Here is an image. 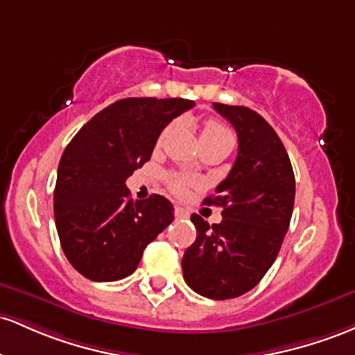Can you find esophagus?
Segmentation results:
<instances>
[{
	"label": "esophagus",
	"instance_id": "esophagus-1",
	"mask_svg": "<svg viewBox=\"0 0 355 355\" xmlns=\"http://www.w3.org/2000/svg\"><path fill=\"white\" fill-rule=\"evenodd\" d=\"M174 214H176L178 220H186V218H189L188 211H186L184 208H181V206H176V208H174Z\"/></svg>",
	"mask_w": 355,
	"mask_h": 355
}]
</instances>
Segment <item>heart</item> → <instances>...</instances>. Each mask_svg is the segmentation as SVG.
<instances>
[{
    "label": "heart",
    "instance_id": "heart-1",
    "mask_svg": "<svg viewBox=\"0 0 355 355\" xmlns=\"http://www.w3.org/2000/svg\"><path fill=\"white\" fill-rule=\"evenodd\" d=\"M173 130V124L167 125L164 130H162V134L159 135V144H161L162 141L167 137V134ZM199 139H201V146H220V147H225V149L231 150L234 146V135L231 130L226 127L225 124H221V122L218 121H206L205 125H202L201 129V135H199ZM186 188V179L182 178H174L171 179V189L174 191V193H182Z\"/></svg>",
    "mask_w": 355,
    "mask_h": 355
}]
</instances>
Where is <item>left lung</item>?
I'll list each match as a JSON object with an SVG mask.
<instances>
[{
	"instance_id": "obj_1",
	"label": "left lung",
	"mask_w": 355,
	"mask_h": 355,
	"mask_svg": "<svg viewBox=\"0 0 355 355\" xmlns=\"http://www.w3.org/2000/svg\"><path fill=\"white\" fill-rule=\"evenodd\" d=\"M238 135V156L216 196L223 220L191 216L196 241L182 257V275L194 292L213 300L250 292L273 265L292 218L295 176L273 127L248 107L213 103Z\"/></svg>"
}]
</instances>
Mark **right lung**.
I'll use <instances>...</instances> for the list:
<instances>
[{
  "label": "right lung",
  "instance_id": "1",
  "mask_svg": "<svg viewBox=\"0 0 355 355\" xmlns=\"http://www.w3.org/2000/svg\"><path fill=\"white\" fill-rule=\"evenodd\" d=\"M191 107L186 98H122L94 115L65 147L55 225L63 253L85 278L129 277L146 246L173 223L174 206L164 196L134 202L125 179L149 161L162 129Z\"/></svg>",
  "mask_w": 355,
  "mask_h": 355
}]
</instances>
